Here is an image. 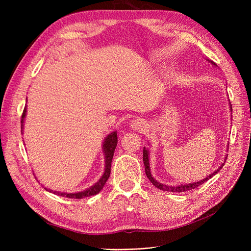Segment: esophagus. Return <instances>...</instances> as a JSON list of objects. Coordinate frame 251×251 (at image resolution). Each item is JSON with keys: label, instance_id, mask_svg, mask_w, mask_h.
I'll return each mask as SVG.
<instances>
[{"label": "esophagus", "instance_id": "esophagus-1", "mask_svg": "<svg viewBox=\"0 0 251 251\" xmlns=\"http://www.w3.org/2000/svg\"><path fill=\"white\" fill-rule=\"evenodd\" d=\"M130 126L132 130L134 131H138V132H142L147 128V125L144 123V120L137 118V119H134L130 123Z\"/></svg>", "mask_w": 251, "mask_h": 251}]
</instances>
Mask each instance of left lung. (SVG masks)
Instances as JSON below:
<instances>
[{
	"instance_id": "8db88e82",
	"label": "left lung",
	"mask_w": 251,
	"mask_h": 251,
	"mask_svg": "<svg viewBox=\"0 0 251 251\" xmlns=\"http://www.w3.org/2000/svg\"><path fill=\"white\" fill-rule=\"evenodd\" d=\"M210 62V60H209ZM212 65L216 66V64L214 62H210ZM230 111H232V108H231V104H230ZM149 150L143 148V163H144V170H146V175L147 177L149 178V180L153 183L154 186H156L157 188L161 189V191H166V192H173V193H182V192H186V191H191V189H194L196 187L200 186L201 184H203L204 182H206L207 180H209L210 178H212L215 176V175L220 172V170H221L223 168V165L225 163V159H227V157H225L224 159V163L220 166L219 169H217V171H215L214 173H211L209 176H207L206 178H204L203 180L201 181H198V182H194V183H189V184H184V185H177V186H169V185H165V184H162L160 183V182H158L157 180L154 179V177L151 176V169H150V159H149Z\"/></svg>"
}]
</instances>
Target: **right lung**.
<instances>
[{
	"instance_id": "right-lung-1",
	"label": "right lung",
	"mask_w": 251,
	"mask_h": 251,
	"mask_svg": "<svg viewBox=\"0 0 251 251\" xmlns=\"http://www.w3.org/2000/svg\"><path fill=\"white\" fill-rule=\"evenodd\" d=\"M26 112H27V108L25 107L24 111H23L22 114V132H23V127H24V120H25V116H26ZM117 132H113L111 134H109L107 137H105L103 144H102V151H103V155H104V161H105V165H104V173L101 176V178L98 180V182L94 185H92L91 187L85 189L83 192H79V193H74V194H67V193H60V192H53L51 189H47L45 187L46 191L53 193L55 195L58 196H62V197H67V198H71V199H82V198H86V197H91V196H94L96 194L100 193L103 185L105 184V182L109 179L110 177V174H111V163H112V159L114 156V151H115L116 146H117Z\"/></svg>"
}]
</instances>
